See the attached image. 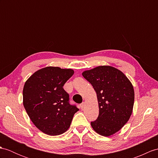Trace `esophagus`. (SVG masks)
I'll use <instances>...</instances> for the list:
<instances>
[{
	"label": "esophagus",
	"mask_w": 158,
	"mask_h": 158,
	"mask_svg": "<svg viewBox=\"0 0 158 158\" xmlns=\"http://www.w3.org/2000/svg\"><path fill=\"white\" fill-rule=\"evenodd\" d=\"M84 106H85V102H82V103H81V104H80V108H81L82 109L84 108Z\"/></svg>",
	"instance_id": "esophagus-1"
}]
</instances>
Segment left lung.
I'll return each instance as SVG.
<instances>
[{"instance_id": "left-lung-1", "label": "left lung", "mask_w": 158, "mask_h": 158, "mask_svg": "<svg viewBox=\"0 0 158 158\" xmlns=\"http://www.w3.org/2000/svg\"><path fill=\"white\" fill-rule=\"evenodd\" d=\"M97 92L99 114L91 126L101 135L118 131L131 115L135 93L131 82L123 73L110 66H101L82 72Z\"/></svg>"}]
</instances>
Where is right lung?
<instances>
[{
  "label": "right lung",
  "instance_id": "1",
  "mask_svg": "<svg viewBox=\"0 0 158 158\" xmlns=\"http://www.w3.org/2000/svg\"><path fill=\"white\" fill-rule=\"evenodd\" d=\"M72 69L49 66L31 76L23 90V106L33 123L49 135L66 132L79 110L69 103L64 84L74 74Z\"/></svg>",
  "mask_w": 158,
  "mask_h": 158
}]
</instances>
